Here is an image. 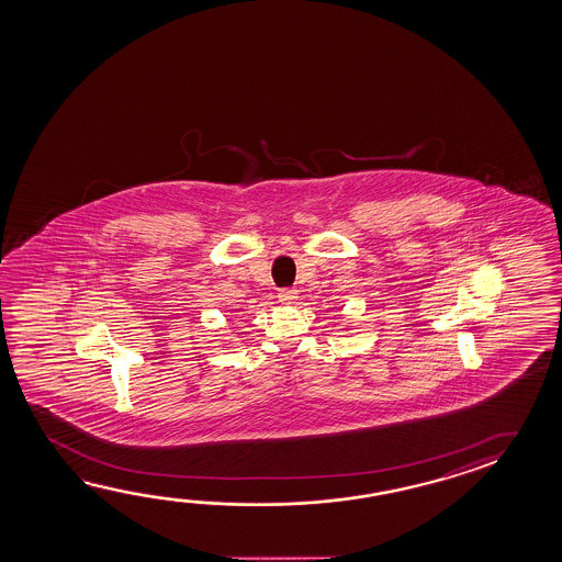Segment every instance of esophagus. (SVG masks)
<instances>
[{
    "label": "esophagus",
    "instance_id": "1",
    "mask_svg": "<svg viewBox=\"0 0 562 562\" xmlns=\"http://www.w3.org/2000/svg\"><path fill=\"white\" fill-rule=\"evenodd\" d=\"M296 295H299V293H296V289H293V286H286V289H281V291L277 293V296H279V301H281V303H293V301L296 299Z\"/></svg>",
    "mask_w": 562,
    "mask_h": 562
}]
</instances>
